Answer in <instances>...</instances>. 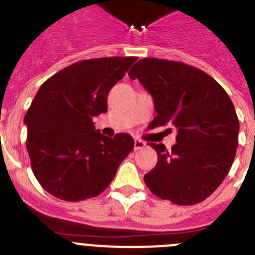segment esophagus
<instances>
[{
	"label": "esophagus",
	"mask_w": 255,
	"mask_h": 255,
	"mask_svg": "<svg viewBox=\"0 0 255 255\" xmlns=\"http://www.w3.org/2000/svg\"><path fill=\"white\" fill-rule=\"evenodd\" d=\"M144 147H145V143H144L143 140H140V139H135L134 140V149L135 150H139Z\"/></svg>",
	"instance_id": "esophagus-1"
}]
</instances>
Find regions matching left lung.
<instances>
[{"instance_id":"left-lung-1","label":"left lung","mask_w":255,"mask_h":255,"mask_svg":"<svg viewBox=\"0 0 255 255\" xmlns=\"http://www.w3.org/2000/svg\"><path fill=\"white\" fill-rule=\"evenodd\" d=\"M129 76L152 94L157 111L153 128L177 129L170 150L150 143L158 161L144 175L145 185L177 206L203 202L224 181L235 158L239 119L230 97L208 74L177 61L143 58Z\"/></svg>"}]
</instances>
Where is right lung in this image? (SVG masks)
<instances>
[{
  "mask_svg": "<svg viewBox=\"0 0 255 255\" xmlns=\"http://www.w3.org/2000/svg\"><path fill=\"white\" fill-rule=\"evenodd\" d=\"M136 57L83 60L47 79L24 123L31 170L42 188L66 202L100 195L134 149L129 134L108 138L93 117L107 112V97Z\"/></svg>",
  "mask_w": 255,
  "mask_h": 255,
  "instance_id": "1",
  "label": "right lung"
}]
</instances>
